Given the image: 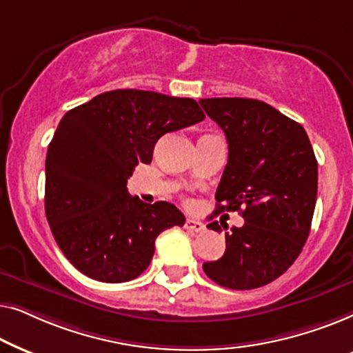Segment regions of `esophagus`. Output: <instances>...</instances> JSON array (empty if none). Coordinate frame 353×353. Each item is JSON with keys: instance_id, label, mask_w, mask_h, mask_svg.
Segmentation results:
<instances>
[{"instance_id": "34e87169", "label": "esophagus", "mask_w": 353, "mask_h": 353, "mask_svg": "<svg viewBox=\"0 0 353 353\" xmlns=\"http://www.w3.org/2000/svg\"><path fill=\"white\" fill-rule=\"evenodd\" d=\"M185 228L190 230V231H194V233H202V231L205 230V225L202 223V221H199V220L186 219V221H185Z\"/></svg>"}]
</instances>
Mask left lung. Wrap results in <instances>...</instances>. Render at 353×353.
I'll list each match as a JSON object with an SVG mask.
<instances>
[{
  "instance_id": "left-lung-1",
  "label": "left lung",
  "mask_w": 353,
  "mask_h": 353,
  "mask_svg": "<svg viewBox=\"0 0 353 353\" xmlns=\"http://www.w3.org/2000/svg\"><path fill=\"white\" fill-rule=\"evenodd\" d=\"M199 104L228 141L216 214L238 210L244 226L225 233L223 257L202 265L220 286L244 291L272 283L296 262L308 238L318 191L315 152L301 123L248 98ZM207 228L219 231V221Z\"/></svg>"
}]
</instances>
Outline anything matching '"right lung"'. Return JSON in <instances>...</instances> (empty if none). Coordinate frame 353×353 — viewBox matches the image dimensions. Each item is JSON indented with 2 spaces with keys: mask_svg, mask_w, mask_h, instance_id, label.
Returning a JSON list of instances; mask_svg holds the SVG:
<instances>
[{
  "mask_svg": "<svg viewBox=\"0 0 353 353\" xmlns=\"http://www.w3.org/2000/svg\"><path fill=\"white\" fill-rule=\"evenodd\" d=\"M199 104L154 91L114 90L69 110L46 154L45 212L67 260L86 276L125 283L151 263L163 230L185 225L173 204H144L127 180L151 163L159 138L204 120Z\"/></svg>",
  "mask_w": 353,
  "mask_h": 353,
  "instance_id": "right-lung-1",
  "label": "right lung"
}]
</instances>
